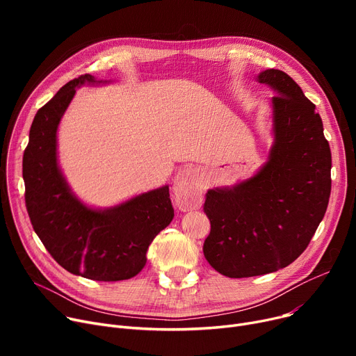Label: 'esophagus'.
<instances>
[{
  "label": "esophagus",
  "mask_w": 356,
  "mask_h": 356,
  "mask_svg": "<svg viewBox=\"0 0 356 356\" xmlns=\"http://www.w3.org/2000/svg\"><path fill=\"white\" fill-rule=\"evenodd\" d=\"M176 203L180 211H196L202 207V189L196 173L192 168H184L175 177Z\"/></svg>",
  "instance_id": "34e87169"
}]
</instances>
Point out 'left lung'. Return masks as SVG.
Instances as JSON below:
<instances>
[{
    "label": "left lung",
    "mask_w": 356,
    "mask_h": 356,
    "mask_svg": "<svg viewBox=\"0 0 356 356\" xmlns=\"http://www.w3.org/2000/svg\"><path fill=\"white\" fill-rule=\"evenodd\" d=\"M257 81L275 92L268 161L234 188L208 191L203 204L211 220L204 258L231 278L274 273L300 257L332 188L330 147L316 105L283 70L267 69Z\"/></svg>",
    "instance_id": "obj_1"
}]
</instances>
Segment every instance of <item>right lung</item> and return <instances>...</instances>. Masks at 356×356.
I'll return each mask as SVG.
<instances>
[{
	"mask_svg": "<svg viewBox=\"0 0 356 356\" xmlns=\"http://www.w3.org/2000/svg\"><path fill=\"white\" fill-rule=\"evenodd\" d=\"M92 74L66 83L33 120L23 156L26 208L49 254L72 274L97 282L136 277L147 263V250L175 216L168 186L149 191L105 211L76 199L60 173L56 153L58 125L74 92Z\"/></svg>",
	"mask_w": 356,
	"mask_h": 356,
	"instance_id": "right-lung-1",
	"label": "right lung"
}]
</instances>
